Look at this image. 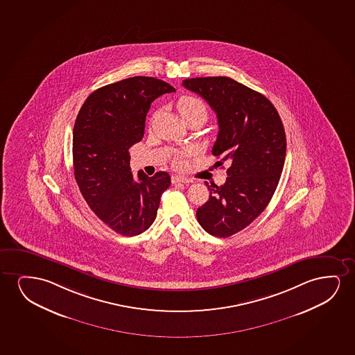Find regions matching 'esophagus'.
<instances>
[{"mask_svg":"<svg viewBox=\"0 0 355 355\" xmlns=\"http://www.w3.org/2000/svg\"><path fill=\"white\" fill-rule=\"evenodd\" d=\"M190 182H191V180L182 177V175H172V183L173 184H175V183H190Z\"/></svg>","mask_w":355,"mask_h":355,"instance_id":"34e87169","label":"esophagus"}]
</instances>
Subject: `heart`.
Wrapping results in <instances>:
<instances>
[{"mask_svg":"<svg viewBox=\"0 0 355 355\" xmlns=\"http://www.w3.org/2000/svg\"><path fill=\"white\" fill-rule=\"evenodd\" d=\"M177 107H178L180 116L183 117L184 121L187 119L195 116H199L206 120L207 114H209V109H207L206 103L202 99L195 97V96H182L177 102ZM173 164L177 167H183L184 161L182 160V157L178 156L173 160Z\"/></svg>","mask_w":355,"mask_h":355,"instance_id":"1","label":"heart"}]
</instances>
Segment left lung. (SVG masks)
Segmentation results:
<instances>
[{
  "mask_svg": "<svg viewBox=\"0 0 355 355\" xmlns=\"http://www.w3.org/2000/svg\"><path fill=\"white\" fill-rule=\"evenodd\" d=\"M183 86L217 114L212 154L218 165H230L223 185H207L209 200L196 218L207 233L228 238L252 223L275 193L286 155L284 125L268 98L233 78H187Z\"/></svg>",
  "mask_w": 355,
  "mask_h": 355,
  "instance_id": "obj_1",
  "label": "left lung"
}]
</instances>
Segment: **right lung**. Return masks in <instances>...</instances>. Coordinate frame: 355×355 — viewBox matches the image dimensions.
Instances as JSON below:
<instances>
[{
  "mask_svg": "<svg viewBox=\"0 0 355 355\" xmlns=\"http://www.w3.org/2000/svg\"><path fill=\"white\" fill-rule=\"evenodd\" d=\"M171 85L135 76L98 88L78 112L73 132V175L83 199L98 218L123 236L146 232L155 220L167 172L153 177L131 172L130 148L144 136L151 103Z\"/></svg>",
  "mask_w": 355,
  "mask_h": 355,
  "instance_id": "1",
  "label": "right lung"
}]
</instances>
